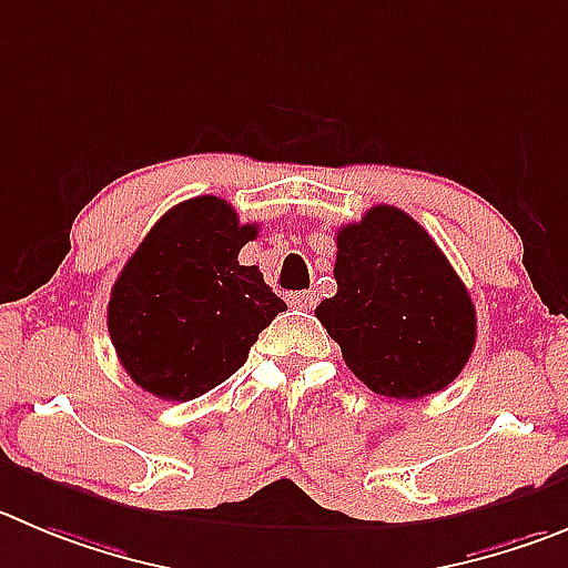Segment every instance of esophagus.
I'll use <instances>...</instances> for the list:
<instances>
[{
  "label": "esophagus",
  "instance_id": "1",
  "mask_svg": "<svg viewBox=\"0 0 568 568\" xmlns=\"http://www.w3.org/2000/svg\"><path fill=\"white\" fill-rule=\"evenodd\" d=\"M288 302H291V305H294V308L311 311V308H316V302H320V296H316L314 291H302V294H291Z\"/></svg>",
  "mask_w": 568,
  "mask_h": 568
}]
</instances>
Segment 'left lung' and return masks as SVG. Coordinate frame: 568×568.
<instances>
[{"label": "left lung", "instance_id": "obj_1", "mask_svg": "<svg viewBox=\"0 0 568 568\" xmlns=\"http://www.w3.org/2000/svg\"><path fill=\"white\" fill-rule=\"evenodd\" d=\"M336 296L316 320L375 395L417 400L452 384L476 342L468 288L412 215L367 210L336 235Z\"/></svg>", "mask_w": 568, "mask_h": 568}]
</instances>
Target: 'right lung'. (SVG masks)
<instances>
[{"label": "right lung", "mask_w": 568, "mask_h": 568, "mask_svg": "<svg viewBox=\"0 0 568 568\" xmlns=\"http://www.w3.org/2000/svg\"><path fill=\"white\" fill-rule=\"evenodd\" d=\"M257 237L219 195H199L153 224L109 300L116 358L162 400H193L246 364L260 331L285 311L237 252Z\"/></svg>", "instance_id": "right-lung-1"}]
</instances>
